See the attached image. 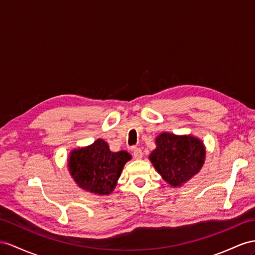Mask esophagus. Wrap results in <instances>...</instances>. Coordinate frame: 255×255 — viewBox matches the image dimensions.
Returning <instances> with one entry per match:
<instances>
[{"label": "esophagus", "mask_w": 255, "mask_h": 255, "mask_svg": "<svg viewBox=\"0 0 255 255\" xmlns=\"http://www.w3.org/2000/svg\"><path fill=\"white\" fill-rule=\"evenodd\" d=\"M133 157H134L135 159H141V158L143 157V153H142V149H141V148L135 147V148L133 149Z\"/></svg>", "instance_id": "1"}]
</instances>
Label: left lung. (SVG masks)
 Masks as SVG:
<instances>
[{"label": "left lung", "mask_w": 255, "mask_h": 255, "mask_svg": "<svg viewBox=\"0 0 255 255\" xmlns=\"http://www.w3.org/2000/svg\"><path fill=\"white\" fill-rule=\"evenodd\" d=\"M155 143L156 148L149 155V160L162 179L173 187L191 180L204 166L206 148L195 136L162 132Z\"/></svg>", "instance_id": "left-lung-1"}]
</instances>
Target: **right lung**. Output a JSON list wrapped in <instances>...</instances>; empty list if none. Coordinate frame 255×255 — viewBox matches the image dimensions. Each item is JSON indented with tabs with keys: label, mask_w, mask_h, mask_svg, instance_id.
Returning <instances> with one entry per match:
<instances>
[{
	"label": "right lung",
	"mask_w": 255,
	"mask_h": 255,
	"mask_svg": "<svg viewBox=\"0 0 255 255\" xmlns=\"http://www.w3.org/2000/svg\"><path fill=\"white\" fill-rule=\"evenodd\" d=\"M131 159L126 151L111 152L108 143L98 139L93 144L70 153L68 167L76 184L83 190L109 195L113 192L124 166Z\"/></svg>",
	"instance_id": "obj_1"
}]
</instances>
